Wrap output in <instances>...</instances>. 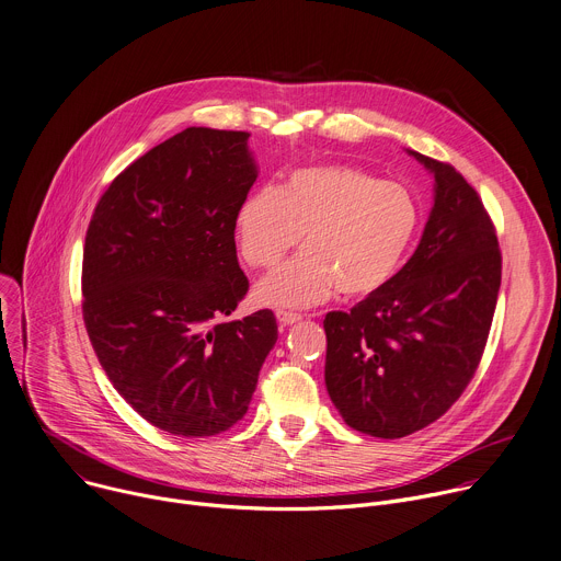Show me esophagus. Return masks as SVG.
Segmentation results:
<instances>
[{"label": "esophagus", "mask_w": 561, "mask_h": 561, "mask_svg": "<svg viewBox=\"0 0 561 561\" xmlns=\"http://www.w3.org/2000/svg\"><path fill=\"white\" fill-rule=\"evenodd\" d=\"M276 319L280 325H294L298 323L302 317L296 314V312H287V309H276Z\"/></svg>", "instance_id": "esophagus-1"}]
</instances>
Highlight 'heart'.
<instances>
[{
	"label": "heart",
	"instance_id": "b5f03b06",
	"mask_svg": "<svg viewBox=\"0 0 561 561\" xmlns=\"http://www.w3.org/2000/svg\"><path fill=\"white\" fill-rule=\"evenodd\" d=\"M423 222L408 186L350 164L294 169L283 190L263 184L236 211L242 259L274 265L305 231V247L256 285L276 307H307L334 289L350 298L386 289L403 270Z\"/></svg>",
	"mask_w": 561,
	"mask_h": 561
}]
</instances>
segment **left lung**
<instances>
[{"label":"left lung","instance_id":"1","mask_svg":"<svg viewBox=\"0 0 561 561\" xmlns=\"http://www.w3.org/2000/svg\"><path fill=\"white\" fill-rule=\"evenodd\" d=\"M408 153L434 178L416 252L386 289L323 321L328 394L350 427L379 439L408 437L461 397L502 285L500 242L477 192L455 167Z\"/></svg>","mask_w":561,"mask_h":561}]
</instances>
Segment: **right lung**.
<instances>
[{"mask_svg": "<svg viewBox=\"0 0 561 561\" xmlns=\"http://www.w3.org/2000/svg\"><path fill=\"white\" fill-rule=\"evenodd\" d=\"M249 134L190 127L124 169L91 218L82 312L108 381L175 437L240 421L276 345L272 309L220 323L247 294L236 211L259 178Z\"/></svg>", "mask_w": 561, "mask_h": 561, "instance_id": "obj_1", "label": "right lung"}]
</instances>
